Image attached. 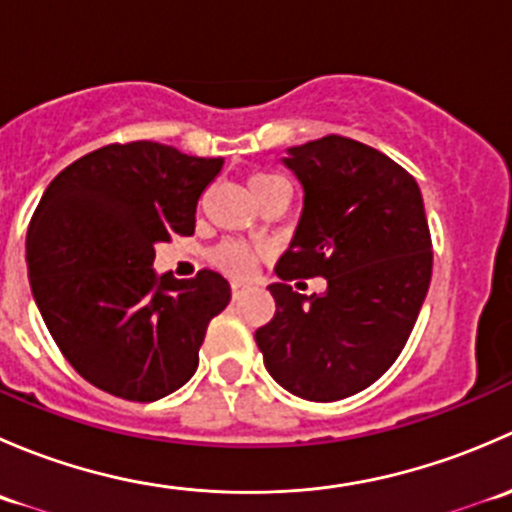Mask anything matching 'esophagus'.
<instances>
[{
    "instance_id": "obj_1",
    "label": "esophagus",
    "mask_w": 512,
    "mask_h": 512,
    "mask_svg": "<svg viewBox=\"0 0 512 512\" xmlns=\"http://www.w3.org/2000/svg\"><path fill=\"white\" fill-rule=\"evenodd\" d=\"M232 297H235V299H240V297H245V294L247 292H250V285H247V282H240V280H235V282H232Z\"/></svg>"
}]
</instances>
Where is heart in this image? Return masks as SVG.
<instances>
[{"instance_id":"heart-1","label":"heart","mask_w":512,"mask_h":512,"mask_svg":"<svg viewBox=\"0 0 512 512\" xmlns=\"http://www.w3.org/2000/svg\"><path fill=\"white\" fill-rule=\"evenodd\" d=\"M277 180H282L280 175L255 173L250 178V190L255 193V190L267 188V185L277 183ZM257 260H260V250H255V247H250L247 242H240V240L223 242V245L215 250V262L237 277H250L252 272H255Z\"/></svg>"}]
</instances>
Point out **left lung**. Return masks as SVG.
<instances>
[{"label": "left lung", "mask_w": 512, "mask_h": 512, "mask_svg": "<svg viewBox=\"0 0 512 512\" xmlns=\"http://www.w3.org/2000/svg\"><path fill=\"white\" fill-rule=\"evenodd\" d=\"M287 153L304 208L270 285L277 312L255 342L289 394L339 401L406 347L431 285V232L414 175L376 148L324 136ZM297 276H324L328 292L294 293Z\"/></svg>", "instance_id": "8db88e82"}]
</instances>
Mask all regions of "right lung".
<instances>
[{
    "label": "right lung",
    "instance_id": "obj_1",
    "mask_svg": "<svg viewBox=\"0 0 512 512\" xmlns=\"http://www.w3.org/2000/svg\"><path fill=\"white\" fill-rule=\"evenodd\" d=\"M223 158L153 141L111 143L61 170L27 232L34 302L56 347L96 389L158 401L198 369L208 324L230 302L220 272L156 275L158 242L193 235Z\"/></svg>",
    "mask_w": 512,
    "mask_h": 512
}]
</instances>
